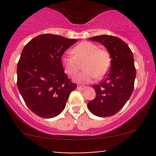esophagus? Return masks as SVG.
Wrapping results in <instances>:
<instances>
[{
    "label": "esophagus",
    "instance_id": "1",
    "mask_svg": "<svg viewBox=\"0 0 156 156\" xmlns=\"http://www.w3.org/2000/svg\"><path fill=\"white\" fill-rule=\"evenodd\" d=\"M77 88H78V90H84V89H85L86 88V87L85 86H78V87H77Z\"/></svg>",
    "mask_w": 156,
    "mask_h": 156
}]
</instances>
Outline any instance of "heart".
Listing matches in <instances>:
<instances>
[{"instance_id":"obj_1","label":"heart","mask_w":156,"mask_h":156,"mask_svg":"<svg viewBox=\"0 0 156 156\" xmlns=\"http://www.w3.org/2000/svg\"><path fill=\"white\" fill-rule=\"evenodd\" d=\"M74 56L63 54L61 62L66 73L74 76L79 69L78 62L85 59L84 72L78 73L74 81L79 84L90 83L96 78H101L108 72L111 66V57L106 50L89 41H82L72 49Z\"/></svg>"}]
</instances>
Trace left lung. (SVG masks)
<instances>
[{"instance_id":"left-lung-1","label":"left lung","mask_w":156,"mask_h":156,"mask_svg":"<svg viewBox=\"0 0 156 156\" xmlns=\"http://www.w3.org/2000/svg\"><path fill=\"white\" fill-rule=\"evenodd\" d=\"M89 39L101 43L112 60L106 78L93 86L96 97L87 103V107L94 115L109 117L122 109L133 93L136 77L133 53L125 42L115 36L103 34Z\"/></svg>"}]
</instances>
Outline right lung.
Masks as SVG:
<instances>
[{
    "mask_svg": "<svg viewBox=\"0 0 156 156\" xmlns=\"http://www.w3.org/2000/svg\"><path fill=\"white\" fill-rule=\"evenodd\" d=\"M76 39L44 34L25 46L17 65V86L26 106L39 117L51 119L66 107L77 86L65 74L61 57Z\"/></svg>",
    "mask_w": 156,
    "mask_h": 156,
    "instance_id": "right-lung-1",
    "label": "right lung"
}]
</instances>
